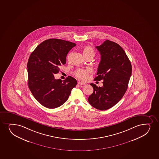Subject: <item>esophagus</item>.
I'll list each match as a JSON object with an SVG mask.
<instances>
[{"mask_svg":"<svg viewBox=\"0 0 159 159\" xmlns=\"http://www.w3.org/2000/svg\"><path fill=\"white\" fill-rule=\"evenodd\" d=\"M78 84H79V85H84V84H85L84 83V82H80V81H79V82H78Z\"/></svg>","mask_w":159,"mask_h":159,"instance_id":"34e87169","label":"esophagus"}]
</instances>
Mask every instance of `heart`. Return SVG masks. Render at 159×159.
<instances>
[{
    "mask_svg": "<svg viewBox=\"0 0 159 159\" xmlns=\"http://www.w3.org/2000/svg\"><path fill=\"white\" fill-rule=\"evenodd\" d=\"M82 53L85 56V57L91 56L93 57L95 54V51L92 47L89 46H85L82 48ZM92 72V68L88 67L87 69H79L75 70L74 72L75 77H77V78L80 79L81 80H85L88 78V75L89 73Z\"/></svg>",
    "mask_w": 159,
    "mask_h": 159,
    "instance_id": "heart-1",
    "label": "heart"
}]
</instances>
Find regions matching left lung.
<instances>
[{
    "label": "left lung",
    "mask_w": 159,
    "mask_h": 159,
    "mask_svg": "<svg viewBox=\"0 0 159 159\" xmlns=\"http://www.w3.org/2000/svg\"><path fill=\"white\" fill-rule=\"evenodd\" d=\"M101 55L96 81L103 80V86L90 84L93 93L88 97L92 107L99 110H108L118 103L125 93L130 78V61L119 45L107 40L96 46Z\"/></svg>",
    "instance_id": "8db88e82"
}]
</instances>
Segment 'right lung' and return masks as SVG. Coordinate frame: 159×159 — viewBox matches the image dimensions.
Instances as JSON below:
<instances>
[{
	"instance_id": "1",
	"label": "right lung",
	"mask_w": 159,
	"mask_h": 159,
	"mask_svg": "<svg viewBox=\"0 0 159 159\" xmlns=\"http://www.w3.org/2000/svg\"><path fill=\"white\" fill-rule=\"evenodd\" d=\"M76 44L58 39L46 40L30 55L27 64L28 86L36 100L43 107L57 108L67 101L77 84L68 76L62 81L55 79L60 66L66 63V56Z\"/></svg>"
}]
</instances>
